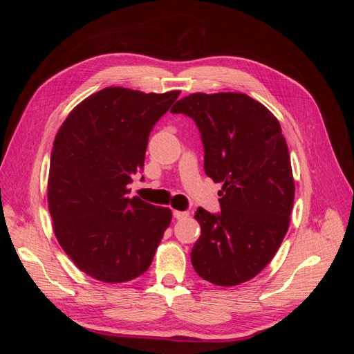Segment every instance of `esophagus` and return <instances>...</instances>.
I'll return each instance as SVG.
<instances>
[{"mask_svg": "<svg viewBox=\"0 0 354 354\" xmlns=\"http://www.w3.org/2000/svg\"><path fill=\"white\" fill-rule=\"evenodd\" d=\"M173 214H174V218H177V220H185L189 217L187 211H174Z\"/></svg>", "mask_w": 354, "mask_h": 354, "instance_id": "34e87169", "label": "esophagus"}]
</instances>
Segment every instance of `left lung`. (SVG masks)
Here are the masks:
<instances>
[{"mask_svg":"<svg viewBox=\"0 0 354 354\" xmlns=\"http://www.w3.org/2000/svg\"><path fill=\"white\" fill-rule=\"evenodd\" d=\"M173 113L195 121L203 169L223 183L217 214L198 208L201 236L190 254L195 272L214 285L252 279L270 263L289 227L294 178L281 124L242 93H195Z\"/></svg>","mask_w":354,"mask_h":354,"instance_id":"8db88e82","label":"left lung"}]
</instances>
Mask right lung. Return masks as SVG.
<instances>
[{"label":"right lung","instance_id":"right-lung-1","mask_svg":"<svg viewBox=\"0 0 354 354\" xmlns=\"http://www.w3.org/2000/svg\"><path fill=\"white\" fill-rule=\"evenodd\" d=\"M180 91L108 87L81 102L53 145L48 209L56 238L80 270L121 283L151 266L171 209L128 198L147 140Z\"/></svg>","mask_w":354,"mask_h":354}]
</instances>
